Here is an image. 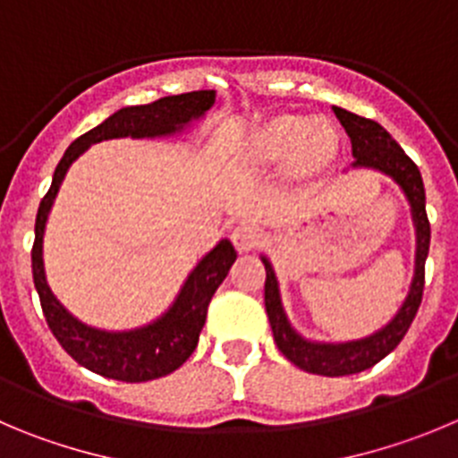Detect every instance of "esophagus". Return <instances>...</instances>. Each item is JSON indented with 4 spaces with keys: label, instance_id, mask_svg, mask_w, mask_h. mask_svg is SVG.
<instances>
[{
    "label": "esophagus",
    "instance_id": "esophagus-1",
    "mask_svg": "<svg viewBox=\"0 0 458 458\" xmlns=\"http://www.w3.org/2000/svg\"><path fill=\"white\" fill-rule=\"evenodd\" d=\"M259 239H262V230L255 224H239L233 230V243L239 253H250L258 249Z\"/></svg>",
    "mask_w": 458,
    "mask_h": 458
}]
</instances>
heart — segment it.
Here are the masks:
<instances>
[{
    "label": "heart",
    "mask_w": 458,
    "mask_h": 458,
    "mask_svg": "<svg viewBox=\"0 0 458 458\" xmlns=\"http://www.w3.org/2000/svg\"><path fill=\"white\" fill-rule=\"evenodd\" d=\"M339 131L326 117L280 113L259 123L242 148V166L250 174L282 169L284 181L305 185L318 178L339 153Z\"/></svg>",
    "instance_id": "b5f03b06"
}]
</instances>
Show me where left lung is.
<instances>
[{
    "mask_svg": "<svg viewBox=\"0 0 458 458\" xmlns=\"http://www.w3.org/2000/svg\"><path fill=\"white\" fill-rule=\"evenodd\" d=\"M335 114L339 117L341 126L348 132L352 142V169H375L384 176L391 178L404 199L411 205V219L416 228V264H413V277L409 284V293L403 307L388 320L386 326L379 327L370 336L357 341H344V344H323V341H310L292 326L287 311L282 305L280 284H277L273 264L267 255H262L264 268H267V282H264V305H267L268 323H271L273 339L284 357L298 366L301 370L326 377H344V375L361 373L373 369L382 361L388 352L397 348L404 339L407 330L411 327L416 311L422 301L425 289V259L429 253V219L425 209V185H422L420 169L416 162L403 151V147L379 126L377 122L359 114L336 108Z\"/></svg>",
    "mask_w": 458,
    "mask_h": 458,
    "instance_id": "left-lung-1",
    "label": "left lung"
}]
</instances>
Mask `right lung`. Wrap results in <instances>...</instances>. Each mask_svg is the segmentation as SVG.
<instances>
[{"mask_svg": "<svg viewBox=\"0 0 458 458\" xmlns=\"http://www.w3.org/2000/svg\"><path fill=\"white\" fill-rule=\"evenodd\" d=\"M215 99V89H199V92L176 94V97H162L147 106H126L110 114L99 126H94L92 131L74 140L55 166L54 181L45 199L40 200L36 216V242L31 250L33 282H36V292L40 296L49 330L65 348V352L92 373L119 379V382H148V379L165 377L181 369L199 344L209 301L237 259V250L228 239H221L215 249L191 268L169 310L151 320L148 326L122 332L85 326L83 320L70 314L54 296L47 282L45 258H42L47 219L63 185V178L72 162L81 153L88 151L92 144L117 138H171L191 126V122L205 117Z\"/></svg>", "mask_w": 458, "mask_h": 458, "instance_id": "obj_1", "label": "right lung"}]
</instances>
